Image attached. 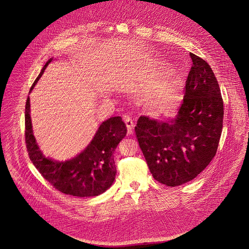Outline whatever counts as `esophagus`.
<instances>
[{
	"label": "esophagus",
	"instance_id": "34e87169",
	"mask_svg": "<svg viewBox=\"0 0 249 249\" xmlns=\"http://www.w3.org/2000/svg\"><path fill=\"white\" fill-rule=\"evenodd\" d=\"M124 123H125V124H126V127H127V129H128V132L131 133V132H132V129L134 128V122H133V120H132L131 117H129L128 115H124Z\"/></svg>",
	"mask_w": 249,
	"mask_h": 249
}]
</instances>
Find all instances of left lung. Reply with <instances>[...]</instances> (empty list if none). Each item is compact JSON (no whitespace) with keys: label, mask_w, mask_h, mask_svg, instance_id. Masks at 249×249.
I'll use <instances>...</instances> for the list:
<instances>
[{"label":"left lung","mask_w":249,"mask_h":249,"mask_svg":"<svg viewBox=\"0 0 249 249\" xmlns=\"http://www.w3.org/2000/svg\"><path fill=\"white\" fill-rule=\"evenodd\" d=\"M193 65L178 114L170 122L141 116L135 126L139 147L153 177L175 187L196 177L214 158L224 118L217 79L202 58L190 53Z\"/></svg>","instance_id":"8db88e82"}]
</instances>
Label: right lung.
Instances as JSON below:
<instances>
[{
  "instance_id": "obj_1",
  "label": "right lung",
  "mask_w": 249,
  "mask_h": 249,
  "mask_svg": "<svg viewBox=\"0 0 249 249\" xmlns=\"http://www.w3.org/2000/svg\"><path fill=\"white\" fill-rule=\"evenodd\" d=\"M51 58L33 83L30 92L42 77ZM126 134L121 117L103 122L89 146L76 158L56 161L46 158L33 135L30 117V98L25 105V143L29 158L42 176L56 190L74 196H95L111 187L117 173L114 152Z\"/></svg>"
}]
</instances>
